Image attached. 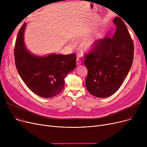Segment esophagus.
Wrapping results in <instances>:
<instances>
[{
  "mask_svg": "<svg viewBox=\"0 0 147 147\" xmlns=\"http://www.w3.org/2000/svg\"><path fill=\"white\" fill-rule=\"evenodd\" d=\"M76 63H77V65H79L81 64V61H80V60L79 59V58H77V59H76Z\"/></svg>",
  "mask_w": 147,
  "mask_h": 147,
  "instance_id": "obj_1",
  "label": "esophagus"
}]
</instances>
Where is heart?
Returning <instances> with one entry per match:
<instances>
[{
	"instance_id": "obj_1",
	"label": "heart",
	"mask_w": 147,
	"mask_h": 147,
	"mask_svg": "<svg viewBox=\"0 0 147 147\" xmlns=\"http://www.w3.org/2000/svg\"><path fill=\"white\" fill-rule=\"evenodd\" d=\"M84 36V34L80 32L77 34L75 36V39L76 40H80L81 38H82ZM100 40V37L99 36H96L94 37H92L89 38V39L84 41L83 43V47L86 49V50H90L92 49V48H94L95 45L97 44V43L99 42Z\"/></svg>"
}]
</instances>
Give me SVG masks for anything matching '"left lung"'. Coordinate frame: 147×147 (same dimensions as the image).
Instances as JSON below:
<instances>
[{"label": "left lung", "instance_id": "left-lung-1", "mask_svg": "<svg viewBox=\"0 0 147 147\" xmlns=\"http://www.w3.org/2000/svg\"><path fill=\"white\" fill-rule=\"evenodd\" d=\"M113 22L117 27L113 37L99 40L84 61L86 89L98 98L110 96L120 88L134 60V43L125 24L117 17Z\"/></svg>", "mask_w": 147, "mask_h": 147}]
</instances>
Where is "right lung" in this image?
Returning <instances> with one entry per match:
<instances>
[{
	"instance_id": "1",
	"label": "right lung",
	"mask_w": 147,
	"mask_h": 147,
	"mask_svg": "<svg viewBox=\"0 0 147 147\" xmlns=\"http://www.w3.org/2000/svg\"><path fill=\"white\" fill-rule=\"evenodd\" d=\"M26 23L18 32L14 48L15 65L27 86L34 94L49 98L64 89V79L76 65V53L49 54L40 57L27 49L24 39Z\"/></svg>"
}]
</instances>
